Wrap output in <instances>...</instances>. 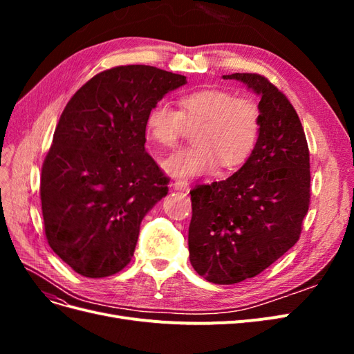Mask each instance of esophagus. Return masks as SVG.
<instances>
[{"instance_id":"esophagus-1","label":"esophagus","mask_w":354,"mask_h":354,"mask_svg":"<svg viewBox=\"0 0 354 354\" xmlns=\"http://www.w3.org/2000/svg\"><path fill=\"white\" fill-rule=\"evenodd\" d=\"M173 187H174L176 190H181V192H189V189H190V185L187 183L186 180H176V181H174V185H173Z\"/></svg>"}]
</instances>
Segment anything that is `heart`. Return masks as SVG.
Masks as SVG:
<instances>
[{
  "instance_id": "heart-1",
  "label": "heart",
  "mask_w": 354,
  "mask_h": 354,
  "mask_svg": "<svg viewBox=\"0 0 354 354\" xmlns=\"http://www.w3.org/2000/svg\"><path fill=\"white\" fill-rule=\"evenodd\" d=\"M180 109L159 102L146 118V134L160 147L174 146L186 128H194L192 145L162 159L167 174L190 178L207 174L217 167L233 169L254 151L260 133V109L248 97H234L221 88L186 93Z\"/></svg>"
}]
</instances>
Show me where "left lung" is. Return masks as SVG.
Masks as SVG:
<instances>
[{
  "mask_svg": "<svg viewBox=\"0 0 354 354\" xmlns=\"http://www.w3.org/2000/svg\"><path fill=\"white\" fill-rule=\"evenodd\" d=\"M260 95L254 151L229 178L190 190V264L203 279L254 277L297 243L310 203V155L285 94L259 73L223 75Z\"/></svg>",
  "mask_w": 354,
  "mask_h": 354,
  "instance_id": "8db88e82",
  "label": "left lung"
}]
</instances>
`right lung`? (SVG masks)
<instances>
[{"label":"right lung","instance_id":"right-lung-1","mask_svg":"<svg viewBox=\"0 0 354 354\" xmlns=\"http://www.w3.org/2000/svg\"><path fill=\"white\" fill-rule=\"evenodd\" d=\"M186 82L153 66H116L66 104L39 194L48 245L77 273L106 277L131 261L142 220L168 194L145 149L147 112Z\"/></svg>","mask_w":354,"mask_h":354}]
</instances>
